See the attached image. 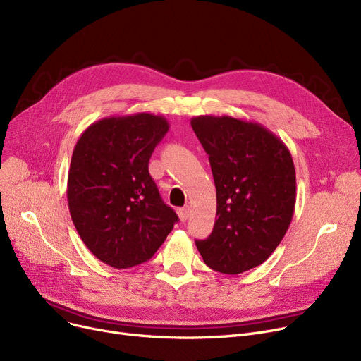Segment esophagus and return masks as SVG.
Masks as SVG:
<instances>
[{
    "label": "esophagus",
    "mask_w": 361,
    "mask_h": 361,
    "mask_svg": "<svg viewBox=\"0 0 361 361\" xmlns=\"http://www.w3.org/2000/svg\"><path fill=\"white\" fill-rule=\"evenodd\" d=\"M177 214H178V218L183 222H185L188 218H190V209H188V207H180V209L177 211Z\"/></svg>",
    "instance_id": "1"
}]
</instances>
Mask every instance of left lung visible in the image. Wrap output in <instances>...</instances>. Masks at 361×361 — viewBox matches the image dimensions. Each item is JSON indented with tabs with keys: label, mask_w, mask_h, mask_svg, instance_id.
I'll use <instances>...</instances> for the list:
<instances>
[{
	"label": "left lung",
	"mask_w": 361,
	"mask_h": 361,
	"mask_svg": "<svg viewBox=\"0 0 361 361\" xmlns=\"http://www.w3.org/2000/svg\"><path fill=\"white\" fill-rule=\"evenodd\" d=\"M192 128L209 155L216 187L212 234L196 247L214 271L237 275L278 247L295 206V169L272 131L228 116H199Z\"/></svg>",
	"instance_id": "obj_1"
}]
</instances>
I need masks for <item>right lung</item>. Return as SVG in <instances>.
<instances>
[{
  "mask_svg": "<svg viewBox=\"0 0 361 361\" xmlns=\"http://www.w3.org/2000/svg\"><path fill=\"white\" fill-rule=\"evenodd\" d=\"M168 128L166 118L147 112L108 117L90 124L74 146L70 215L86 247L112 268L149 260L178 221L149 174Z\"/></svg>",
  "mask_w": 361,
  "mask_h": 361,
  "instance_id": "1",
  "label": "right lung"
}]
</instances>
